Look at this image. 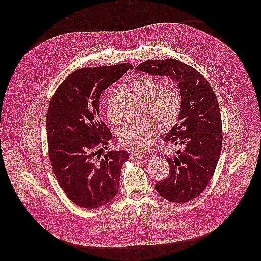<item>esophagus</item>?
Returning <instances> with one entry per match:
<instances>
[{
    "instance_id": "obj_1",
    "label": "esophagus",
    "mask_w": 261,
    "mask_h": 261,
    "mask_svg": "<svg viewBox=\"0 0 261 261\" xmlns=\"http://www.w3.org/2000/svg\"><path fill=\"white\" fill-rule=\"evenodd\" d=\"M146 155L144 153H141V152H134V153H130L129 154V159L132 161H136V160H141V159H144Z\"/></svg>"
}]
</instances>
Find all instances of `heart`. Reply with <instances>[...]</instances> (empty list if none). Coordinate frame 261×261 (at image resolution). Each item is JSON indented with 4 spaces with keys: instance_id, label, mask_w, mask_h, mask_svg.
Returning a JSON list of instances; mask_svg holds the SVG:
<instances>
[{
    "instance_id": "obj_1",
    "label": "heart",
    "mask_w": 261,
    "mask_h": 261,
    "mask_svg": "<svg viewBox=\"0 0 261 261\" xmlns=\"http://www.w3.org/2000/svg\"><path fill=\"white\" fill-rule=\"evenodd\" d=\"M162 87L160 79L152 76H141L133 81L132 87L135 93L147 101L149 112L156 118L149 117L139 121H128L118 130L120 145L129 150L139 151L149 148L156 141L160 132V123L165 128L176 124L183 107L181 91L176 86ZM119 91H113L106 103V112L109 120L117 123L120 114L115 108V101Z\"/></svg>"
}]
</instances>
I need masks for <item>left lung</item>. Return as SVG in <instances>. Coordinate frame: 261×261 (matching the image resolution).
<instances>
[{"mask_svg":"<svg viewBox=\"0 0 261 261\" xmlns=\"http://www.w3.org/2000/svg\"><path fill=\"white\" fill-rule=\"evenodd\" d=\"M136 69L168 77L181 91L183 107L178 123L164 142L182 149L172 156L165 154L170 173L155 184V190L168 201L186 203L205 190L220 156L223 136L216 95L203 75L177 59L147 60Z\"/></svg>","mask_w":261,"mask_h":261,"instance_id":"8db88e82","label":"left lung"}]
</instances>
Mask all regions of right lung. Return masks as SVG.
Listing matches in <instances>:
<instances>
[{"label":"right lung","instance_id":"1","mask_svg":"<svg viewBox=\"0 0 261 261\" xmlns=\"http://www.w3.org/2000/svg\"><path fill=\"white\" fill-rule=\"evenodd\" d=\"M132 68L122 63L78 69L62 81L50 101L46 130L53 173L79 207L99 208L117 194L128 152L112 150L95 158H100L112 140L110 128L99 119V97Z\"/></svg>","mask_w":261,"mask_h":261}]
</instances>
